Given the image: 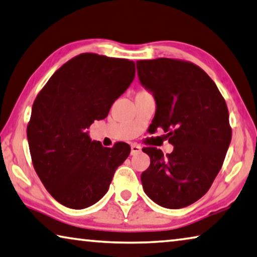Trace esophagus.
I'll use <instances>...</instances> for the list:
<instances>
[{
  "instance_id": "obj_1",
  "label": "esophagus",
  "mask_w": 257,
  "mask_h": 257,
  "mask_svg": "<svg viewBox=\"0 0 257 257\" xmlns=\"http://www.w3.org/2000/svg\"><path fill=\"white\" fill-rule=\"evenodd\" d=\"M132 151H130V154H132V156H135V154H138L142 151V149H141V146H138V145H136V144H133L132 145Z\"/></svg>"
}]
</instances>
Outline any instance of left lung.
<instances>
[{
  "mask_svg": "<svg viewBox=\"0 0 257 257\" xmlns=\"http://www.w3.org/2000/svg\"><path fill=\"white\" fill-rule=\"evenodd\" d=\"M137 74L156 99L153 132L164 129L174 146L167 156L157 148L143 149L151 160L141 176L144 192L165 208H183L206 194L223 165L231 142L226 103L192 63L138 60Z\"/></svg>",
  "mask_w": 257,
  "mask_h": 257,
  "instance_id": "1",
  "label": "left lung"
}]
</instances>
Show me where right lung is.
I'll return each mask as SVG.
<instances>
[{"mask_svg":"<svg viewBox=\"0 0 257 257\" xmlns=\"http://www.w3.org/2000/svg\"><path fill=\"white\" fill-rule=\"evenodd\" d=\"M135 77V63L81 54L57 70L34 100L27 140L36 174L57 201L83 209L106 194L114 172L130 153L104 148L88 128L107 116Z\"/></svg>","mask_w":257,"mask_h":257,"instance_id":"right-lung-1","label":"right lung"}]
</instances>
